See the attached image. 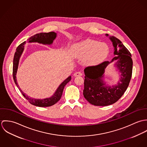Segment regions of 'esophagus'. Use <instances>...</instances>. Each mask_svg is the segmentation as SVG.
Masks as SVG:
<instances>
[{"instance_id":"obj_1","label":"esophagus","mask_w":147,"mask_h":147,"mask_svg":"<svg viewBox=\"0 0 147 147\" xmlns=\"http://www.w3.org/2000/svg\"><path fill=\"white\" fill-rule=\"evenodd\" d=\"M74 76H82V73L80 72H76L74 74Z\"/></svg>"}]
</instances>
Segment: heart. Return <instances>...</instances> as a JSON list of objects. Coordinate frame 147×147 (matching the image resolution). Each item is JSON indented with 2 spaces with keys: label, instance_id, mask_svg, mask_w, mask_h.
Returning a JSON list of instances; mask_svg holds the SVG:
<instances>
[{
  "label": "heart",
  "instance_id": "heart-1",
  "mask_svg": "<svg viewBox=\"0 0 147 147\" xmlns=\"http://www.w3.org/2000/svg\"><path fill=\"white\" fill-rule=\"evenodd\" d=\"M109 53L107 46L103 42L91 40H85L75 45L74 55L79 58H84L85 63L95 65L101 62Z\"/></svg>",
  "mask_w": 147,
  "mask_h": 147
}]
</instances>
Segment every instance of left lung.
Segmentation results:
<instances>
[{"mask_svg": "<svg viewBox=\"0 0 147 147\" xmlns=\"http://www.w3.org/2000/svg\"><path fill=\"white\" fill-rule=\"evenodd\" d=\"M110 39L116 56L110 62L104 61L84 69L83 94L90 104L95 106H107L116 102L125 92L132 76L133 62L130 52L118 38L110 37ZM114 60L117 61L116 64L121 73V79L118 85L107 87L102 80L105 68Z\"/></svg>", "mask_w": 147, "mask_h": 147, "instance_id": "1", "label": "left lung"}]
</instances>
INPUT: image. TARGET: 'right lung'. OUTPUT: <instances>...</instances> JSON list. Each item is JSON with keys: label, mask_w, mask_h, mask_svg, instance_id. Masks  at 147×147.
I'll return each mask as SVG.
<instances>
[{"label": "right lung", "mask_w": 147, "mask_h": 147, "mask_svg": "<svg viewBox=\"0 0 147 147\" xmlns=\"http://www.w3.org/2000/svg\"><path fill=\"white\" fill-rule=\"evenodd\" d=\"M56 36H57L56 33L53 32H50L49 33H40L30 37L28 39V41L29 42H37L43 43V44L50 45L53 43L54 40L56 38ZM25 42H26L25 41L22 42L18 46L14 55L13 62V78L14 82L16 85H17V86L18 87L19 89L22 93L23 96L31 104L37 106H39V107H48V106H51L52 105H54L61 99L62 95L64 88L65 85L71 80V77L69 76L67 79H66L63 83L59 85V86L58 87V88L57 89V91L55 92L54 95L50 98H47L43 100L34 99L32 98H29L28 96L25 95V94L23 92H22L21 89L19 86L16 81V77L19 59L23 51L24 45L25 43Z\"/></svg>", "instance_id": "right-lung-1"}]
</instances>
